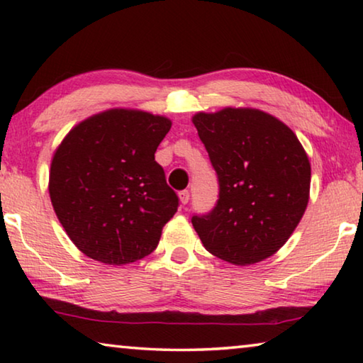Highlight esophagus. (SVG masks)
<instances>
[{"mask_svg": "<svg viewBox=\"0 0 363 363\" xmlns=\"http://www.w3.org/2000/svg\"><path fill=\"white\" fill-rule=\"evenodd\" d=\"M179 200H181L182 205H187L189 203V200H190L189 190H182V192H179Z\"/></svg>", "mask_w": 363, "mask_h": 363, "instance_id": "obj_1", "label": "esophagus"}]
</instances>
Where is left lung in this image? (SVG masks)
<instances>
[{"label":"left lung","instance_id":"obj_1","mask_svg":"<svg viewBox=\"0 0 363 363\" xmlns=\"http://www.w3.org/2000/svg\"><path fill=\"white\" fill-rule=\"evenodd\" d=\"M219 199L192 224L219 259L248 266L272 256L296 229L309 201L311 164L290 128L256 108L196 113Z\"/></svg>","mask_w":363,"mask_h":363}]
</instances>
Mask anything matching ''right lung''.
<instances>
[{"label":"right lung","mask_w":363,"mask_h":363,"mask_svg":"<svg viewBox=\"0 0 363 363\" xmlns=\"http://www.w3.org/2000/svg\"><path fill=\"white\" fill-rule=\"evenodd\" d=\"M171 121L113 108L77 125L54 153L49 195L60 224L91 259L130 264L157 248L179 199L155 152Z\"/></svg>","instance_id":"1"}]
</instances>
